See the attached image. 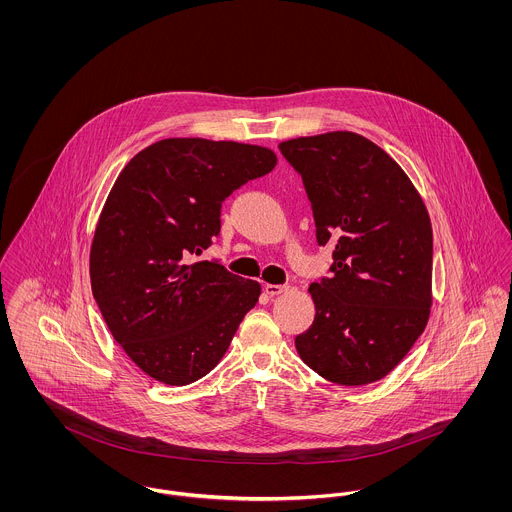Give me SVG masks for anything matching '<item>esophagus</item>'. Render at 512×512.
Instances as JSON below:
<instances>
[{"label": "esophagus", "instance_id": "34e87169", "mask_svg": "<svg viewBox=\"0 0 512 512\" xmlns=\"http://www.w3.org/2000/svg\"><path fill=\"white\" fill-rule=\"evenodd\" d=\"M288 288H290V286H286V284H265V292H267L269 296L284 294V292H288Z\"/></svg>", "mask_w": 512, "mask_h": 512}]
</instances>
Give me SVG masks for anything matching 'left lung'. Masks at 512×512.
Listing matches in <instances>:
<instances>
[{"label":"left lung","instance_id":"8db88e82","mask_svg":"<svg viewBox=\"0 0 512 512\" xmlns=\"http://www.w3.org/2000/svg\"><path fill=\"white\" fill-rule=\"evenodd\" d=\"M302 175L331 278L312 282L300 358L327 382L386 378L425 331L433 306V228L407 173L368 138L335 130L278 144Z\"/></svg>","mask_w":512,"mask_h":512}]
</instances>
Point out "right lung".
<instances>
[{"label": "right lung", "instance_id": "obj_1", "mask_svg": "<svg viewBox=\"0 0 512 512\" xmlns=\"http://www.w3.org/2000/svg\"><path fill=\"white\" fill-rule=\"evenodd\" d=\"M269 148L165 138L118 173L89 251L93 298L113 339L150 378L187 386L228 351L261 284L195 261L220 234V208L273 171Z\"/></svg>", "mask_w": 512, "mask_h": 512}]
</instances>
